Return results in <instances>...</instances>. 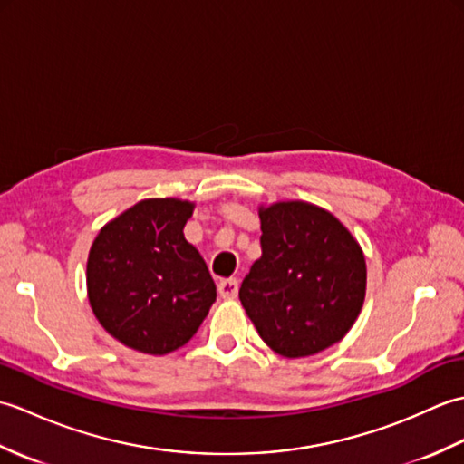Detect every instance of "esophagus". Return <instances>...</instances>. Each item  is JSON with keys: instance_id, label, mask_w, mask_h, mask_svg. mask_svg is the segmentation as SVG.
I'll return each mask as SVG.
<instances>
[{"instance_id": "obj_1", "label": "esophagus", "mask_w": 464, "mask_h": 464, "mask_svg": "<svg viewBox=\"0 0 464 464\" xmlns=\"http://www.w3.org/2000/svg\"><path fill=\"white\" fill-rule=\"evenodd\" d=\"M217 291H219L221 299H235L239 293V283L237 279H221L217 285Z\"/></svg>"}]
</instances>
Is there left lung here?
<instances>
[{"label": "left lung", "instance_id": "8db88e82", "mask_svg": "<svg viewBox=\"0 0 464 464\" xmlns=\"http://www.w3.org/2000/svg\"><path fill=\"white\" fill-rule=\"evenodd\" d=\"M261 257L243 279L239 299L269 347L289 359L339 343L357 321L367 265L337 217L304 201L259 209Z\"/></svg>", "mask_w": 464, "mask_h": 464}]
</instances>
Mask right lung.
Returning <instances> with one entry per match:
<instances>
[{"label": "right lung", "instance_id": "add662e5", "mask_svg": "<svg viewBox=\"0 0 464 464\" xmlns=\"http://www.w3.org/2000/svg\"><path fill=\"white\" fill-rule=\"evenodd\" d=\"M183 199H143L107 223L87 257V297L125 347L167 354L183 347L215 303L209 269L183 227Z\"/></svg>", "mask_w": 464, "mask_h": 464}]
</instances>
